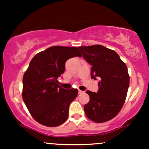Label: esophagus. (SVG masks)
<instances>
[{
	"label": "esophagus",
	"instance_id": "obj_1",
	"mask_svg": "<svg viewBox=\"0 0 149 149\" xmlns=\"http://www.w3.org/2000/svg\"><path fill=\"white\" fill-rule=\"evenodd\" d=\"M83 92H83V91H82V90H78V93H79V94H82V93H83Z\"/></svg>",
	"mask_w": 149,
	"mask_h": 149
}]
</instances>
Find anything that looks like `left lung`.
Wrapping results in <instances>:
<instances>
[{"instance_id":"left-lung-1","label":"left lung","mask_w":149,"mask_h":149,"mask_svg":"<svg viewBox=\"0 0 149 149\" xmlns=\"http://www.w3.org/2000/svg\"><path fill=\"white\" fill-rule=\"evenodd\" d=\"M78 48L92 66L91 78L100 80L97 93L86 91L90 101L84 106L85 113L93 122L105 123L118 115L125 102L130 84L127 66L115 51L103 45Z\"/></svg>"}]
</instances>
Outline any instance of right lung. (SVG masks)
Returning <instances> with one entry per match:
<instances>
[{"mask_svg": "<svg viewBox=\"0 0 149 149\" xmlns=\"http://www.w3.org/2000/svg\"><path fill=\"white\" fill-rule=\"evenodd\" d=\"M81 57L76 47L52 46L34 56L23 76L22 98L35 120L47 127L63 124L69 116L78 90H66L58 84L70 58Z\"/></svg>", "mask_w": 149, "mask_h": 149, "instance_id": "1", "label": "right lung"}]
</instances>
